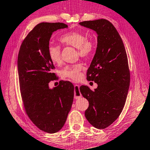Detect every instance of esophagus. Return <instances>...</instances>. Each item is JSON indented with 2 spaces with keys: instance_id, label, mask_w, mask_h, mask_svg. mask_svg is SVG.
<instances>
[{
  "instance_id": "esophagus-1",
  "label": "esophagus",
  "mask_w": 150,
  "mask_h": 150,
  "mask_svg": "<svg viewBox=\"0 0 150 150\" xmlns=\"http://www.w3.org/2000/svg\"><path fill=\"white\" fill-rule=\"evenodd\" d=\"M75 93H74V98L75 99H77V98H80L82 96V95L79 91V85H75Z\"/></svg>"
}]
</instances>
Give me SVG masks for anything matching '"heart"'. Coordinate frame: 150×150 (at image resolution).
<instances>
[{"mask_svg":"<svg viewBox=\"0 0 150 150\" xmlns=\"http://www.w3.org/2000/svg\"><path fill=\"white\" fill-rule=\"evenodd\" d=\"M59 42L63 45H71L77 49V55L82 58H88L93 55L95 50V45L93 40L87 38L85 33L72 31L65 33L59 38ZM47 54L50 60L55 63H62V50L59 45L50 44L47 48ZM83 65L80 63L67 65L62 70L63 77L73 81L81 77Z\"/></svg>","mask_w":150,"mask_h":150,"instance_id":"heart-1","label":"heart"}]
</instances>
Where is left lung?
I'll return each mask as SVG.
<instances>
[{
    "label": "left lung",
    "mask_w": 150,
    "mask_h": 150,
    "mask_svg": "<svg viewBox=\"0 0 150 150\" xmlns=\"http://www.w3.org/2000/svg\"><path fill=\"white\" fill-rule=\"evenodd\" d=\"M96 32L97 47L87 73L88 81L97 83L94 91L80 87L89 103L85 115L91 125L105 129L112 124L123 110L130 81L125 47L113 24L106 19L79 22Z\"/></svg>",
    "instance_id": "obj_1"
}]
</instances>
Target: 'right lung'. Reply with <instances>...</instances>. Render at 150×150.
<instances>
[{
	"mask_svg": "<svg viewBox=\"0 0 150 150\" xmlns=\"http://www.w3.org/2000/svg\"><path fill=\"white\" fill-rule=\"evenodd\" d=\"M68 26L61 22H42L26 35L18 55L20 94L25 112L40 130L55 133L64 125L71 108L74 87L60 81L52 89L50 81L56 80L55 67L47 54L53 32Z\"/></svg>",
	"mask_w": 150,
	"mask_h": 150,
	"instance_id": "add662e5",
	"label": "right lung"
}]
</instances>
